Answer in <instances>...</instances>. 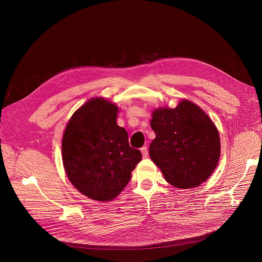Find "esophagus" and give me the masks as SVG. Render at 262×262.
Here are the masks:
<instances>
[{"label":"esophagus","mask_w":262,"mask_h":262,"mask_svg":"<svg viewBox=\"0 0 262 262\" xmlns=\"http://www.w3.org/2000/svg\"><path fill=\"white\" fill-rule=\"evenodd\" d=\"M141 153H142L143 157H145V158L148 156V150H147L146 146H144V147L141 148Z\"/></svg>","instance_id":"34e87169"}]
</instances>
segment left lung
Instances as JSON below:
<instances>
[{"label":"left lung","instance_id":"left-lung-1","mask_svg":"<svg viewBox=\"0 0 262 262\" xmlns=\"http://www.w3.org/2000/svg\"><path fill=\"white\" fill-rule=\"evenodd\" d=\"M150 126L156 135L150 158L167 183L189 188L209 179L219 162L220 137L199 106L183 100L174 109L159 108L152 113Z\"/></svg>","mask_w":262,"mask_h":262}]
</instances>
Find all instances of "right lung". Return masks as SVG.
Masks as SVG:
<instances>
[{"label": "right lung", "instance_id": "add662e5", "mask_svg": "<svg viewBox=\"0 0 262 262\" xmlns=\"http://www.w3.org/2000/svg\"><path fill=\"white\" fill-rule=\"evenodd\" d=\"M118 107L103 98L89 100L70 119L62 138L67 176L90 199L112 201L127 186L141 160L129 145L128 133L117 125Z\"/></svg>", "mask_w": 262, "mask_h": 262}]
</instances>
